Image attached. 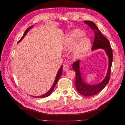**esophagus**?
Listing matches in <instances>:
<instances>
[{
  "label": "esophagus",
  "mask_w": 125,
  "mask_h": 125,
  "mask_svg": "<svg viewBox=\"0 0 125 125\" xmlns=\"http://www.w3.org/2000/svg\"><path fill=\"white\" fill-rule=\"evenodd\" d=\"M69 69V67L68 66L66 65H63V70L64 71H67Z\"/></svg>",
  "instance_id": "34e87169"
}]
</instances>
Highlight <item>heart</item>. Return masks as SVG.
<instances>
[{
  "mask_svg": "<svg viewBox=\"0 0 125 125\" xmlns=\"http://www.w3.org/2000/svg\"><path fill=\"white\" fill-rule=\"evenodd\" d=\"M84 32L79 29L73 30L66 35L63 43V49L66 52L72 51L71 57L73 60L82 59L90 47V41L83 36Z\"/></svg>",
  "mask_w": 125,
  "mask_h": 125,
  "instance_id": "heart-1",
  "label": "heart"
}]
</instances>
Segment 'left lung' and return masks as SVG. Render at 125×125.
I'll return each mask as SVG.
<instances>
[{"label": "left lung", "instance_id": "left-lung-1", "mask_svg": "<svg viewBox=\"0 0 125 125\" xmlns=\"http://www.w3.org/2000/svg\"><path fill=\"white\" fill-rule=\"evenodd\" d=\"M84 23L94 30L95 38L93 43L92 50L97 49L104 50L108 58V67L106 75L104 80L96 84H89L84 81L82 73L80 71V61L78 60L73 64V68L75 71V85L78 92L84 96H91L99 93L103 90L109 82L110 79L111 69L113 61V52L109 41L102 35L97 26L93 22L84 21Z\"/></svg>", "mask_w": 125, "mask_h": 125}]
</instances>
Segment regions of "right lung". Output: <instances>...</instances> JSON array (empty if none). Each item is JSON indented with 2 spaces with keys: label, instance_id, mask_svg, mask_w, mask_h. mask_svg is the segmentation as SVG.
Listing matches in <instances>:
<instances>
[{
  "label": "right lung",
  "instance_id": "right-lung-1",
  "mask_svg": "<svg viewBox=\"0 0 125 125\" xmlns=\"http://www.w3.org/2000/svg\"><path fill=\"white\" fill-rule=\"evenodd\" d=\"M33 26H30L29 28H28L26 30V31H25L23 35L22 36V38L19 40V41L18 42V43H19L24 38V37L26 35V34H27V33L30 31V30H31V29L33 27ZM62 66L61 67H60V69L58 70V73H57V75H56V78H55V81H54V83H53V84H52V86L51 87V88L50 89V90H49L48 91H47L46 93H45V94H43V95H40V96H34V97H36V98H38V97L40 98V97H48V96H50V95H51V94H52V91H53V90H54V88H55V85H56L57 83V82H58V80H59V78H60V76H61V75H62Z\"/></svg>",
  "mask_w": 125,
  "mask_h": 125
}]
</instances>
